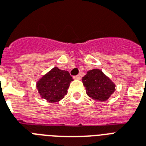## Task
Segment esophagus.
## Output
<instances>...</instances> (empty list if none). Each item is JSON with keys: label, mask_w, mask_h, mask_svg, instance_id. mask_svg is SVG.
I'll use <instances>...</instances> for the list:
<instances>
[{"label": "esophagus", "mask_w": 146, "mask_h": 146, "mask_svg": "<svg viewBox=\"0 0 146 146\" xmlns=\"http://www.w3.org/2000/svg\"><path fill=\"white\" fill-rule=\"evenodd\" d=\"M74 78L75 79V80H80V75H76V76H74Z\"/></svg>", "instance_id": "obj_1"}]
</instances>
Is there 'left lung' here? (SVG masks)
I'll return each mask as SVG.
<instances>
[{
    "label": "left lung",
    "instance_id": "8db88e82",
    "mask_svg": "<svg viewBox=\"0 0 146 146\" xmlns=\"http://www.w3.org/2000/svg\"><path fill=\"white\" fill-rule=\"evenodd\" d=\"M87 94L93 100L106 101L115 92V84L100 69L90 70L82 78Z\"/></svg>",
    "mask_w": 146,
    "mask_h": 146
}]
</instances>
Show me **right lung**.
Instances as JSON below:
<instances>
[{"label": "right lung", "mask_w": 146, "mask_h": 146, "mask_svg": "<svg viewBox=\"0 0 146 146\" xmlns=\"http://www.w3.org/2000/svg\"><path fill=\"white\" fill-rule=\"evenodd\" d=\"M72 77L67 71L54 67L36 84L41 97L49 102H59L67 94Z\"/></svg>", "instance_id": "obj_1"}]
</instances>
